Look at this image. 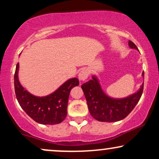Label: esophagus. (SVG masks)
Here are the masks:
<instances>
[{
  "label": "esophagus",
  "mask_w": 159,
  "mask_h": 159,
  "mask_svg": "<svg viewBox=\"0 0 159 159\" xmlns=\"http://www.w3.org/2000/svg\"><path fill=\"white\" fill-rule=\"evenodd\" d=\"M89 74H90V72L87 69H83L80 72L79 75H78V78L81 81H85L89 77Z\"/></svg>",
  "instance_id": "esophagus-1"
}]
</instances>
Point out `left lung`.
Instances as JSON below:
<instances>
[{
    "label": "left lung",
    "mask_w": 159,
    "mask_h": 159,
    "mask_svg": "<svg viewBox=\"0 0 159 159\" xmlns=\"http://www.w3.org/2000/svg\"><path fill=\"white\" fill-rule=\"evenodd\" d=\"M130 48L138 50L132 41ZM144 75V72L142 73ZM91 116L101 122H116L125 118L139 102L143 91V84L136 93L121 99L108 97L102 90L96 77L81 85Z\"/></svg>",
    "instance_id": "8db88e82"
}]
</instances>
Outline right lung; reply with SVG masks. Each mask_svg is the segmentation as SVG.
I'll return each instance as SVG.
<instances>
[{
  "instance_id": "add662e5",
  "label": "right lung",
  "mask_w": 159,
  "mask_h": 159,
  "mask_svg": "<svg viewBox=\"0 0 159 159\" xmlns=\"http://www.w3.org/2000/svg\"><path fill=\"white\" fill-rule=\"evenodd\" d=\"M19 64L17 63L14 75V86L16 98L30 117L34 121L44 125L61 123L67 115L69 93L79 84L78 78H72L66 81L55 92L45 97H37L29 93L20 84L18 78Z\"/></svg>"
}]
</instances>
